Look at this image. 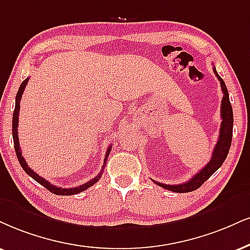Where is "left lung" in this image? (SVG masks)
Returning <instances> with one entry per match:
<instances>
[{"label":"left lung","mask_w":250,"mask_h":250,"mask_svg":"<svg viewBox=\"0 0 250 250\" xmlns=\"http://www.w3.org/2000/svg\"><path fill=\"white\" fill-rule=\"evenodd\" d=\"M213 73L217 76V79L220 81L221 90H223L224 97L223 101H221V122L220 125V133L219 138H218L217 144H215V147L213 149V153H212V158L210 161H208V165L205 166L204 168L200 169V170L197 172L193 177H191L186 183L182 184H163L160 183V182H155L152 180L154 183L158 184L159 187L165 188L169 191H174V192H190V191H193L202 186L205 181H208L212 175L214 174L215 171L218 170L221 167L225 160H226L227 155H229L230 144H232V135H233V110L232 105H230L229 102V90H227L226 84H225L224 80L220 78L219 74L217 73V70L213 67Z\"/></svg>","instance_id":"left-lung-1"}]
</instances>
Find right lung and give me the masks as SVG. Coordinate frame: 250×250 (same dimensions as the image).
<instances>
[{
	"instance_id": "obj_1",
	"label": "right lung",
	"mask_w": 250,
	"mask_h": 250,
	"mask_svg": "<svg viewBox=\"0 0 250 250\" xmlns=\"http://www.w3.org/2000/svg\"><path fill=\"white\" fill-rule=\"evenodd\" d=\"M27 82H29V78L24 80L23 82H21V84L20 85V89H18L17 91V95H16V103H15V111H14V115H12V138H14V146H15V152H16V155H17V159L18 161H20V165L21 166V168H23V170L26 172L29 176H31L33 178V180L38 182L39 184H42V187H45L46 189L50 190L52 193H54V195H60V196H72V195H76V193L79 192H82V191L87 190L88 188H90L91 186H94L96 182L100 180L102 174H103V169L104 167L106 166V161H107V158H109V154L111 152V146L107 147V150H106V154H105V158H104V163H103V168H102V170L100 171V174L97 175L96 177H94L92 180H90L87 183L82 184V186L80 187H75V188H69V189H63V188H60V187H55L53 184H51L50 182L46 181L45 178H42V176H39L38 174H36L35 171L31 169L29 166H27V163L25 160H24V156H21V147H20V140H18V115H20V109H21V95H23L24 92V89H25Z\"/></svg>"
}]
</instances>
